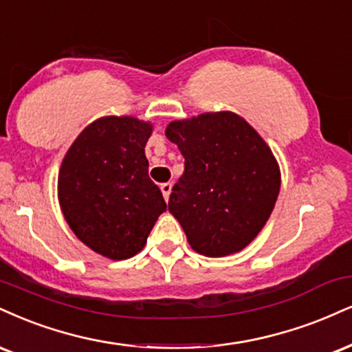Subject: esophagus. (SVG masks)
<instances>
[{
    "label": "esophagus",
    "instance_id": "esophagus-1",
    "mask_svg": "<svg viewBox=\"0 0 352 352\" xmlns=\"http://www.w3.org/2000/svg\"><path fill=\"white\" fill-rule=\"evenodd\" d=\"M160 190H162V195H164V198H165V201H168V197H170V193H172V184H162L160 185Z\"/></svg>",
    "mask_w": 352,
    "mask_h": 352
}]
</instances>
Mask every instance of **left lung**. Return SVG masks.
Returning a JSON list of instances; mask_svg holds the SVG:
<instances>
[{
    "label": "left lung",
    "instance_id": "obj_1",
    "mask_svg": "<svg viewBox=\"0 0 352 352\" xmlns=\"http://www.w3.org/2000/svg\"><path fill=\"white\" fill-rule=\"evenodd\" d=\"M165 135L185 159L168 211L188 244L206 257L243 251L267 223L280 190V168L270 147L231 111L172 121Z\"/></svg>",
    "mask_w": 352,
    "mask_h": 352
}]
</instances>
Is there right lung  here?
Wrapping results in <instances>:
<instances>
[{
	"label": "right lung",
	"instance_id": "add662e5",
	"mask_svg": "<svg viewBox=\"0 0 352 352\" xmlns=\"http://www.w3.org/2000/svg\"><path fill=\"white\" fill-rule=\"evenodd\" d=\"M152 124L133 116H104L88 124L58 170V203L75 236L113 261L146 245L165 205L146 159Z\"/></svg>",
	"mask_w": 352,
	"mask_h": 352
}]
</instances>
